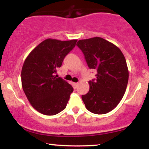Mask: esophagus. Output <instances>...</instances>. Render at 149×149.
I'll use <instances>...</instances> for the list:
<instances>
[{
    "instance_id": "obj_1",
    "label": "esophagus",
    "mask_w": 149,
    "mask_h": 149,
    "mask_svg": "<svg viewBox=\"0 0 149 149\" xmlns=\"http://www.w3.org/2000/svg\"><path fill=\"white\" fill-rule=\"evenodd\" d=\"M73 86L74 88H77L78 86V83H73Z\"/></svg>"
}]
</instances>
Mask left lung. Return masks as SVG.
I'll return each mask as SVG.
<instances>
[{
	"mask_svg": "<svg viewBox=\"0 0 149 149\" xmlns=\"http://www.w3.org/2000/svg\"><path fill=\"white\" fill-rule=\"evenodd\" d=\"M90 69H96V79L82 100L89 111L105 114L117 107L125 92L129 78L127 63L117 46L100 37L78 40Z\"/></svg>",
	"mask_w": 149,
	"mask_h": 149,
	"instance_id": "1",
	"label": "left lung"
}]
</instances>
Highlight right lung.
<instances>
[{
    "mask_svg": "<svg viewBox=\"0 0 149 149\" xmlns=\"http://www.w3.org/2000/svg\"><path fill=\"white\" fill-rule=\"evenodd\" d=\"M76 42L46 39L26 58L21 73L22 88L31 105L40 113L56 115L66 108L73 88L55 74Z\"/></svg>",
    "mask_w": 149,
    "mask_h": 149,
    "instance_id": "right-lung-1",
    "label": "right lung"
}]
</instances>
